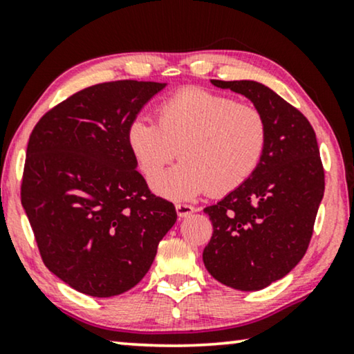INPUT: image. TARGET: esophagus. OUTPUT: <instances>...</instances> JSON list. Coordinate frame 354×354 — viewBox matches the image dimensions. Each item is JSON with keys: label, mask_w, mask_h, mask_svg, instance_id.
Listing matches in <instances>:
<instances>
[{"label": "esophagus", "mask_w": 354, "mask_h": 354, "mask_svg": "<svg viewBox=\"0 0 354 354\" xmlns=\"http://www.w3.org/2000/svg\"><path fill=\"white\" fill-rule=\"evenodd\" d=\"M176 211L178 217H187L195 212V207L192 205H185V203H178V205H176Z\"/></svg>", "instance_id": "obj_1"}]
</instances>
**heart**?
<instances>
[{
	"label": "heart",
	"instance_id": "b5f03b06",
	"mask_svg": "<svg viewBox=\"0 0 354 354\" xmlns=\"http://www.w3.org/2000/svg\"><path fill=\"white\" fill-rule=\"evenodd\" d=\"M158 124L137 118L127 145L140 171L151 178L180 156L183 161L153 180L158 193L193 198L209 190L227 195L258 171L268 147V122L253 104L201 88H185L161 101Z\"/></svg>",
	"mask_w": 354,
	"mask_h": 354
}]
</instances>
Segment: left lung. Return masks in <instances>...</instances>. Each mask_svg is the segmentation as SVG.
<instances>
[{
    "mask_svg": "<svg viewBox=\"0 0 354 354\" xmlns=\"http://www.w3.org/2000/svg\"><path fill=\"white\" fill-rule=\"evenodd\" d=\"M253 101L268 122L258 171L217 205L205 207L212 236L203 261L212 277L243 292L282 279L306 253L326 178L316 132L297 108L253 80H211Z\"/></svg>",
    "mask_w": 354,
    "mask_h": 354,
    "instance_id": "1",
    "label": "left lung"
}]
</instances>
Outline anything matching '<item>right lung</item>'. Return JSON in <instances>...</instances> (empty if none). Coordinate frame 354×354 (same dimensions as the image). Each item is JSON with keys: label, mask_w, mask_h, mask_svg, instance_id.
<instances>
[{"label": "right lung", "mask_w": 354, "mask_h": 354, "mask_svg": "<svg viewBox=\"0 0 354 354\" xmlns=\"http://www.w3.org/2000/svg\"><path fill=\"white\" fill-rule=\"evenodd\" d=\"M167 84L118 80L77 91L33 127L21 201L43 263L95 298L135 287L176 224L127 145L129 124Z\"/></svg>", "instance_id": "right-lung-1"}]
</instances>
